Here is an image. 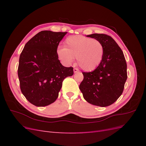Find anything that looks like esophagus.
Here are the masks:
<instances>
[{
  "label": "esophagus",
  "mask_w": 146,
  "mask_h": 146,
  "mask_svg": "<svg viewBox=\"0 0 146 146\" xmlns=\"http://www.w3.org/2000/svg\"><path fill=\"white\" fill-rule=\"evenodd\" d=\"M78 72V69H77V68H74V73H77Z\"/></svg>",
  "instance_id": "1"
}]
</instances>
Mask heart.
<instances>
[{"label": "heart", "mask_w": 146, "mask_h": 146, "mask_svg": "<svg viewBox=\"0 0 146 146\" xmlns=\"http://www.w3.org/2000/svg\"><path fill=\"white\" fill-rule=\"evenodd\" d=\"M64 47L56 50L59 59L66 64H72L77 58V64L86 71L95 70L102 61L104 48L98 39L82 35H74L66 39Z\"/></svg>", "instance_id": "heart-1"}]
</instances>
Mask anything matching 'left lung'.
<instances>
[{
	"mask_svg": "<svg viewBox=\"0 0 146 146\" xmlns=\"http://www.w3.org/2000/svg\"><path fill=\"white\" fill-rule=\"evenodd\" d=\"M87 36L102 42L104 54L101 63L93 71L82 72L84 78L79 88L88 103L107 107L122 93L127 78L126 61L121 48L111 36L98 33Z\"/></svg>",
	"mask_w": 146,
	"mask_h": 146,
	"instance_id": "left-lung-1",
	"label": "left lung"
}]
</instances>
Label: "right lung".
Segmentation results:
<instances>
[{"mask_svg":"<svg viewBox=\"0 0 146 146\" xmlns=\"http://www.w3.org/2000/svg\"><path fill=\"white\" fill-rule=\"evenodd\" d=\"M66 33L41 31L25 44L21 52L17 69L21 90L36 107L54 102L64 79L74 74L73 68L61 64L56 53Z\"/></svg>","mask_w":146,"mask_h":146,"instance_id":"right-lung-1","label":"right lung"}]
</instances>
